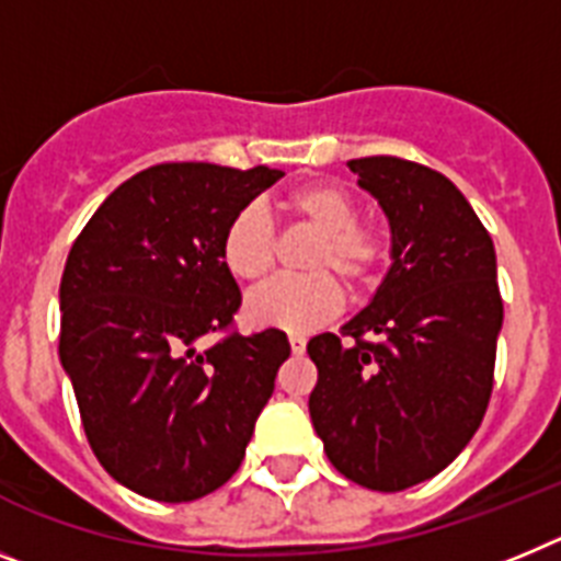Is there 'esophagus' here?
<instances>
[{
	"label": "esophagus",
	"mask_w": 561,
	"mask_h": 561,
	"mask_svg": "<svg viewBox=\"0 0 561 561\" xmlns=\"http://www.w3.org/2000/svg\"><path fill=\"white\" fill-rule=\"evenodd\" d=\"M289 345H291V354H304L306 351V334H297V331H291L289 334Z\"/></svg>",
	"instance_id": "1"
}]
</instances>
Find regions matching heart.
Returning a JSON list of instances; mask_svg holds the SVG:
<instances>
[{
    "label": "heart",
    "mask_w": 561,
    "mask_h": 561,
    "mask_svg": "<svg viewBox=\"0 0 561 561\" xmlns=\"http://www.w3.org/2000/svg\"><path fill=\"white\" fill-rule=\"evenodd\" d=\"M286 210L297 221L320 232L309 255V275L277 277L247 297L244 314L252 325L280 331H309L342 309V289L334 270L351 286H365L376 277L385 255L379 236L356 225V205L334 185H309L291 193ZM221 261L238 280H261L275 264V230L261 207L238 210L221 236Z\"/></svg>",
    "instance_id": "heart-1"
}]
</instances>
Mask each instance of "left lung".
<instances>
[{
    "mask_svg": "<svg viewBox=\"0 0 561 561\" xmlns=\"http://www.w3.org/2000/svg\"><path fill=\"white\" fill-rule=\"evenodd\" d=\"M345 165L388 219L390 266L342 325L348 342L329 331L309 340V413L336 472L401 492L447 469L489 408L503 329L497 255L444 173L399 157Z\"/></svg>",
    "mask_w": 561,
    "mask_h": 561,
    "instance_id": "1",
    "label": "left lung"
}]
</instances>
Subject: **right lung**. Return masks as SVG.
<instances>
[{
  "label": "right lung",
  "instance_id": "add662e5",
  "mask_svg": "<svg viewBox=\"0 0 561 561\" xmlns=\"http://www.w3.org/2000/svg\"><path fill=\"white\" fill-rule=\"evenodd\" d=\"M280 176L266 165L146 168L108 193L69 250L61 368L92 453L142 497L191 503L225 485L291 354L277 329L202 348L241 306L221 261L225 227Z\"/></svg>",
  "mask_w": 561,
  "mask_h": 561
}]
</instances>
